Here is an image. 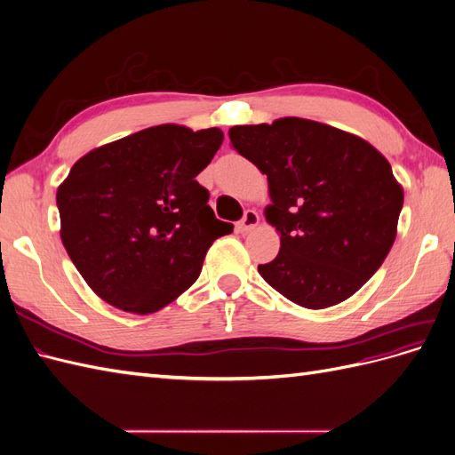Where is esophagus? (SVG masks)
<instances>
[{
	"label": "esophagus",
	"instance_id": "1",
	"mask_svg": "<svg viewBox=\"0 0 455 455\" xmlns=\"http://www.w3.org/2000/svg\"><path fill=\"white\" fill-rule=\"evenodd\" d=\"M258 224H259L258 212H256V211H246L244 216L239 220L235 228H237L239 233H249V231H252Z\"/></svg>",
	"mask_w": 455,
	"mask_h": 455
}]
</instances>
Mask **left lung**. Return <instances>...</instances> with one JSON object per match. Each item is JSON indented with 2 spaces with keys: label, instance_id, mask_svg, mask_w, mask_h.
<instances>
[{
  "label": "left lung",
  "instance_id": "left-lung-1",
  "mask_svg": "<svg viewBox=\"0 0 455 455\" xmlns=\"http://www.w3.org/2000/svg\"><path fill=\"white\" fill-rule=\"evenodd\" d=\"M229 140L267 174L266 218L281 251L258 266L261 277L307 309L353 296L396 237L404 194L389 161L359 136L301 117L231 127Z\"/></svg>",
  "mask_w": 455,
  "mask_h": 455
}]
</instances>
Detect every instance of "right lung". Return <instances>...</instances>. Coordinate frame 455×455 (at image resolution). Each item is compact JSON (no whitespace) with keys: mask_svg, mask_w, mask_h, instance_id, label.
Listing matches in <instances>:
<instances>
[{"mask_svg":"<svg viewBox=\"0 0 455 455\" xmlns=\"http://www.w3.org/2000/svg\"><path fill=\"white\" fill-rule=\"evenodd\" d=\"M224 132L157 125L89 151L57 191L62 244L109 306L148 315L199 277L211 244L233 231L196 176Z\"/></svg>","mask_w":455,"mask_h":455,"instance_id":"add662e5","label":"right lung"}]
</instances>
